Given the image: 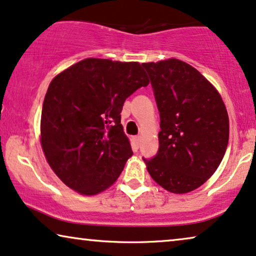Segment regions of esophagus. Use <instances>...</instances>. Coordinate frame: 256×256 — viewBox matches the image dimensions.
<instances>
[{
  "label": "esophagus",
  "mask_w": 256,
  "mask_h": 256,
  "mask_svg": "<svg viewBox=\"0 0 256 256\" xmlns=\"http://www.w3.org/2000/svg\"><path fill=\"white\" fill-rule=\"evenodd\" d=\"M140 136H136V137H134V144H136V146H139V143H140Z\"/></svg>",
  "instance_id": "obj_1"
}]
</instances>
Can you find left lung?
Segmentation results:
<instances>
[{"label": "left lung", "mask_w": 256, "mask_h": 256, "mask_svg": "<svg viewBox=\"0 0 256 256\" xmlns=\"http://www.w3.org/2000/svg\"><path fill=\"white\" fill-rule=\"evenodd\" d=\"M160 116V150L144 160L152 180L172 194L192 192L221 164L229 118L212 82L182 60L144 62Z\"/></svg>", "instance_id": "8db88e82"}]
</instances>
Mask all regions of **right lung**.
<instances>
[{
    "instance_id": "1",
    "label": "right lung",
    "mask_w": 256,
    "mask_h": 256,
    "mask_svg": "<svg viewBox=\"0 0 256 256\" xmlns=\"http://www.w3.org/2000/svg\"><path fill=\"white\" fill-rule=\"evenodd\" d=\"M139 62L87 58L52 80L41 113L44 157L67 186L85 196L118 180L134 152L120 124L126 98L148 85Z\"/></svg>"
}]
</instances>
